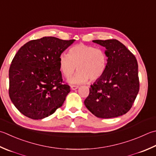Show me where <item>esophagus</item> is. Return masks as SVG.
Listing matches in <instances>:
<instances>
[{"instance_id": "34e87169", "label": "esophagus", "mask_w": 156, "mask_h": 156, "mask_svg": "<svg viewBox=\"0 0 156 156\" xmlns=\"http://www.w3.org/2000/svg\"><path fill=\"white\" fill-rule=\"evenodd\" d=\"M78 88V86H76V85H72V86H71V88L72 90H76Z\"/></svg>"}]
</instances>
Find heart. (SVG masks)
<instances>
[{
	"mask_svg": "<svg viewBox=\"0 0 156 156\" xmlns=\"http://www.w3.org/2000/svg\"><path fill=\"white\" fill-rule=\"evenodd\" d=\"M107 63L108 57L102 48L84 44L73 46L68 55L62 53L59 57V69L66 78L74 74L77 67V74L69 80L71 84L97 80L104 74Z\"/></svg>",
	"mask_w": 156,
	"mask_h": 156,
	"instance_id": "heart-1",
	"label": "heart"
}]
</instances>
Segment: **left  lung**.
Returning <instances> with one entry per match:
<instances>
[{
	"label": "left lung",
	"mask_w": 156,
	"mask_h": 156,
	"mask_svg": "<svg viewBox=\"0 0 156 156\" xmlns=\"http://www.w3.org/2000/svg\"><path fill=\"white\" fill-rule=\"evenodd\" d=\"M93 42L105 47L108 63L104 74L90 85L84 105L100 118L120 116L132 108L139 90L136 57L115 39Z\"/></svg>",
	"instance_id": "8db88e82"
}]
</instances>
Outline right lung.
<instances>
[{"instance_id":"obj_1","label":"right lung","mask_w":156,"mask_h":156,"mask_svg":"<svg viewBox=\"0 0 156 156\" xmlns=\"http://www.w3.org/2000/svg\"><path fill=\"white\" fill-rule=\"evenodd\" d=\"M74 41L52 36L33 40L15 55L9 72V94L26 117L41 120L62 106L70 87L63 84L59 57Z\"/></svg>"}]
</instances>
